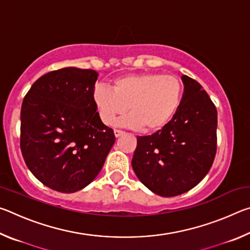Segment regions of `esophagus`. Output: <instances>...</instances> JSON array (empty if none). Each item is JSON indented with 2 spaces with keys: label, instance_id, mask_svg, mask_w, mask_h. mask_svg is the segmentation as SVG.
I'll list each match as a JSON object with an SVG mask.
<instances>
[{
  "label": "esophagus",
  "instance_id": "esophagus-1",
  "mask_svg": "<svg viewBox=\"0 0 250 250\" xmlns=\"http://www.w3.org/2000/svg\"><path fill=\"white\" fill-rule=\"evenodd\" d=\"M113 132H115V135H116L117 138H118V137H121V135L125 133L122 130H118V129H115V131H113Z\"/></svg>",
  "mask_w": 250,
  "mask_h": 250
}]
</instances>
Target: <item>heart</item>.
<instances>
[{"instance_id": "obj_1", "label": "heart", "mask_w": 250, "mask_h": 250, "mask_svg": "<svg viewBox=\"0 0 250 250\" xmlns=\"http://www.w3.org/2000/svg\"><path fill=\"white\" fill-rule=\"evenodd\" d=\"M183 97V80L159 73L121 76L113 80L112 89L99 84L92 92V100L104 125H113L129 109L131 115L124 124L146 132H155L170 124L181 108Z\"/></svg>"}]
</instances>
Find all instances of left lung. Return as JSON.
Masks as SVG:
<instances>
[{
  "mask_svg": "<svg viewBox=\"0 0 250 250\" xmlns=\"http://www.w3.org/2000/svg\"><path fill=\"white\" fill-rule=\"evenodd\" d=\"M183 103L170 124L137 137L132 167L143 184L163 197L192 189L208 173L216 154L217 110L196 80L182 76Z\"/></svg>",
  "mask_w": 250,
  "mask_h": 250,
  "instance_id": "left-lung-1",
  "label": "left lung"
}]
</instances>
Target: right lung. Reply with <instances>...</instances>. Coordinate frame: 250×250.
I'll return each instance as SVG.
<instances>
[{"instance_id": "obj_1", "label": "right lung", "mask_w": 250, "mask_h": 250, "mask_svg": "<svg viewBox=\"0 0 250 250\" xmlns=\"http://www.w3.org/2000/svg\"><path fill=\"white\" fill-rule=\"evenodd\" d=\"M98 73L66 67L32 84L21 109V151L49 188L74 193L91 183L116 141L92 100Z\"/></svg>"}]
</instances>
